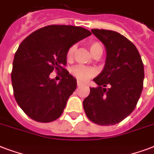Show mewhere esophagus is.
Here are the masks:
<instances>
[{"label": "esophagus", "mask_w": 154, "mask_h": 154, "mask_svg": "<svg viewBox=\"0 0 154 154\" xmlns=\"http://www.w3.org/2000/svg\"><path fill=\"white\" fill-rule=\"evenodd\" d=\"M83 83H82V82H80V81H78L77 82V85H78V87H79V86H82V85H83Z\"/></svg>", "instance_id": "1"}]
</instances>
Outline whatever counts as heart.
Instances as JSON below:
<instances>
[{"mask_svg": "<svg viewBox=\"0 0 154 154\" xmlns=\"http://www.w3.org/2000/svg\"><path fill=\"white\" fill-rule=\"evenodd\" d=\"M88 47H89L90 53L92 56H95L97 54H102V53H103L102 45L99 42L95 41V42L89 43ZM75 48V45H73L68 49L67 53H66L67 61H70L73 58ZM70 72L73 75V76H75L77 79L80 80V81H87L88 79H89L91 77H92L95 75L94 70H92V68L84 67V66H75L72 67L70 70Z\"/></svg>", "mask_w": 154, "mask_h": 154, "instance_id": "b5f03b06", "label": "heart"}]
</instances>
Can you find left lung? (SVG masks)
Masks as SVG:
<instances>
[{"instance_id": "left-lung-1", "label": "left lung", "mask_w": 154, "mask_h": 154, "mask_svg": "<svg viewBox=\"0 0 154 154\" xmlns=\"http://www.w3.org/2000/svg\"><path fill=\"white\" fill-rule=\"evenodd\" d=\"M106 48V63L84 100V111L98 125H114L133 111L143 89L144 65L130 40L114 31L92 29ZM106 86L109 88H106Z\"/></svg>"}]
</instances>
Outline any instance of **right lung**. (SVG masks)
<instances>
[{
	"instance_id": "right-lung-1",
	"label": "right lung",
	"mask_w": 154,
	"mask_h": 154,
	"mask_svg": "<svg viewBox=\"0 0 154 154\" xmlns=\"http://www.w3.org/2000/svg\"><path fill=\"white\" fill-rule=\"evenodd\" d=\"M88 30L70 25H50L35 31L21 43L11 73L14 95L24 113L35 121L49 122L62 115L77 81L63 68L68 49L91 35ZM62 70L58 84L49 75Z\"/></svg>"
}]
</instances>
